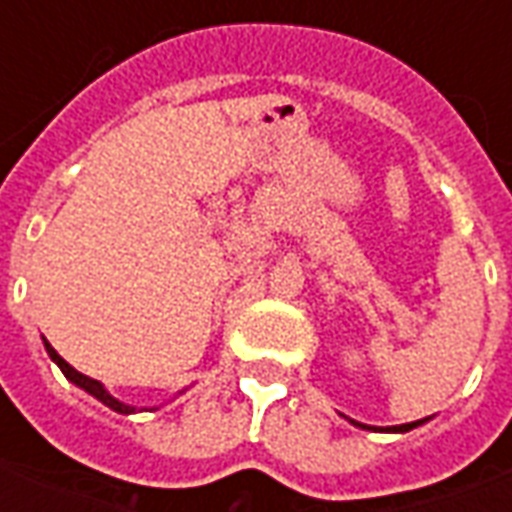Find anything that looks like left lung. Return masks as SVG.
Returning a JSON list of instances; mask_svg holds the SVG:
<instances>
[{
  "mask_svg": "<svg viewBox=\"0 0 512 512\" xmlns=\"http://www.w3.org/2000/svg\"><path fill=\"white\" fill-rule=\"evenodd\" d=\"M354 422V419H351ZM425 419H417V422H406V425H392V428H370V425H362V422H354L356 428H365V430H384V433H406V430L417 428V425H422Z\"/></svg>",
  "mask_w": 512,
  "mask_h": 512,
  "instance_id": "8db88e82",
  "label": "left lung"
}]
</instances>
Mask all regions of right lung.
Segmentation results:
<instances>
[{"mask_svg":"<svg viewBox=\"0 0 512 512\" xmlns=\"http://www.w3.org/2000/svg\"><path fill=\"white\" fill-rule=\"evenodd\" d=\"M43 345H46V351H49V356H51V359H54V362H57V367H60L62 373H65V378H68V381H73V384H76V386H82L84 392H90V395H93V397H98V400H101L104 406H109V408H112V411H117V414H134V411H136L134 406H126L123 400H117V397L109 395L101 381H95V378L84 376V373H79L76 367L68 365V362H65V359H62V356L57 354V351H54V348H51L49 343H46V340H43Z\"/></svg>","mask_w":512,"mask_h":512,"instance_id":"right-lung-1","label":"right lung"}]
</instances>
